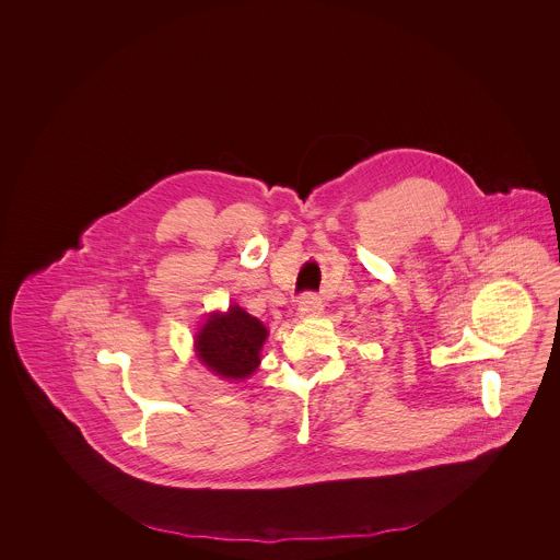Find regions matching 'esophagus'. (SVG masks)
<instances>
[{"label":"esophagus","mask_w":560,"mask_h":560,"mask_svg":"<svg viewBox=\"0 0 560 560\" xmlns=\"http://www.w3.org/2000/svg\"><path fill=\"white\" fill-rule=\"evenodd\" d=\"M320 311H323V302L317 293L306 292L300 298V304H298L300 317H315Z\"/></svg>","instance_id":"esophagus-1"}]
</instances>
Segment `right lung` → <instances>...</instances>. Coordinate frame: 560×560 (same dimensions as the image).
Masks as SVG:
<instances>
[{"label":"right lung","instance_id":"add662e5","mask_svg":"<svg viewBox=\"0 0 560 560\" xmlns=\"http://www.w3.org/2000/svg\"><path fill=\"white\" fill-rule=\"evenodd\" d=\"M267 336L260 320L233 304L226 315L215 313L206 320L197 334V352L212 372L241 380L258 368Z\"/></svg>","mask_w":560,"mask_h":560}]
</instances>
